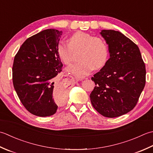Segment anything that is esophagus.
I'll list each match as a JSON object with an SVG mask.
<instances>
[{"mask_svg":"<svg viewBox=\"0 0 153 153\" xmlns=\"http://www.w3.org/2000/svg\"><path fill=\"white\" fill-rule=\"evenodd\" d=\"M73 81H74V82H77V80H73Z\"/></svg>","mask_w":153,"mask_h":153,"instance_id":"1","label":"esophagus"}]
</instances>
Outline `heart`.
I'll return each mask as SVG.
<instances>
[{"label": "heart", "mask_w": 153, "mask_h": 153, "mask_svg": "<svg viewBox=\"0 0 153 153\" xmlns=\"http://www.w3.org/2000/svg\"><path fill=\"white\" fill-rule=\"evenodd\" d=\"M56 49L59 57L66 65L73 61V51L80 50V61L67 68V72L77 79H82L93 69L104 67L109 55L108 47L104 40L83 32L74 33L68 39V43L59 41Z\"/></svg>", "instance_id": "heart-1"}]
</instances>
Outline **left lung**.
Here are the masks:
<instances>
[{"label":"left lung","instance_id":"1","mask_svg":"<svg viewBox=\"0 0 153 153\" xmlns=\"http://www.w3.org/2000/svg\"><path fill=\"white\" fill-rule=\"evenodd\" d=\"M110 58L91 78L96 86L90 95L92 106L106 117L128 113L137 103L146 82L145 65L138 46L118 31L100 32Z\"/></svg>","mask_w":153,"mask_h":153}]
</instances>
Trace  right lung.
Returning a JSON list of instances; mask_svg holds the SVG:
<instances>
[{"mask_svg":"<svg viewBox=\"0 0 153 153\" xmlns=\"http://www.w3.org/2000/svg\"><path fill=\"white\" fill-rule=\"evenodd\" d=\"M61 35L57 30H43L27 38L14 57V89L25 108L37 116L53 115L58 108L54 97L67 98V87L55 83L63 68L56 49Z\"/></svg>","mask_w":153,"mask_h":153,"instance_id":"right-lung-1","label":"right lung"}]
</instances>
